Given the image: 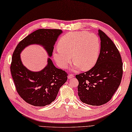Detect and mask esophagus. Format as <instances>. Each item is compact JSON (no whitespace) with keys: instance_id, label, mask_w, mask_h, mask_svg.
Instances as JSON below:
<instances>
[{"instance_id":"34e87169","label":"esophagus","mask_w":132,"mask_h":132,"mask_svg":"<svg viewBox=\"0 0 132 132\" xmlns=\"http://www.w3.org/2000/svg\"><path fill=\"white\" fill-rule=\"evenodd\" d=\"M74 77V75L72 74V73H71V74H69L68 76V79H71V78H72Z\"/></svg>"}]
</instances>
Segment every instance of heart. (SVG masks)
<instances>
[{
    "label": "heart",
    "mask_w": 132,
    "mask_h": 132,
    "mask_svg": "<svg viewBox=\"0 0 132 132\" xmlns=\"http://www.w3.org/2000/svg\"><path fill=\"white\" fill-rule=\"evenodd\" d=\"M59 47L54 50L53 57L60 68H67L72 55L75 62L71 70L77 71L82 68L83 70H89L98 60L100 41L94 34L71 32L60 39Z\"/></svg>",
    "instance_id": "1"
}]
</instances>
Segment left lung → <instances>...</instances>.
<instances>
[{"label": "left lung", "mask_w": 132, "mask_h": 132, "mask_svg": "<svg viewBox=\"0 0 132 132\" xmlns=\"http://www.w3.org/2000/svg\"><path fill=\"white\" fill-rule=\"evenodd\" d=\"M98 35L101 48L95 65L88 71L76 75L80 100L92 105L108 102L118 88L123 75V63L118 49L100 29Z\"/></svg>", "instance_id": "obj_1"}]
</instances>
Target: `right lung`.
Segmentation results:
<instances>
[{"instance_id":"1","label":"right lung","mask_w":132,"mask_h":132,"mask_svg":"<svg viewBox=\"0 0 132 132\" xmlns=\"http://www.w3.org/2000/svg\"><path fill=\"white\" fill-rule=\"evenodd\" d=\"M62 31L57 29H39L20 41L14 51L10 71L18 94L29 104L44 107L56 98L59 89L67 80L65 71L57 68L50 58L46 67L32 72L23 65L20 53L27 46L38 44L43 46L51 57L55 42Z\"/></svg>"}]
</instances>
